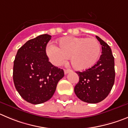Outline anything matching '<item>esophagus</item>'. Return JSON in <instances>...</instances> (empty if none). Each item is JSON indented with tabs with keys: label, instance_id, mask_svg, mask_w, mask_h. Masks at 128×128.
I'll use <instances>...</instances> for the list:
<instances>
[{
	"label": "esophagus",
	"instance_id": "esophagus-1",
	"mask_svg": "<svg viewBox=\"0 0 128 128\" xmlns=\"http://www.w3.org/2000/svg\"><path fill=\"white\" fill-rule=\"evenodd\" d=\"M70 71H71L70 70H64V74H67L69 73Z\"/></svg>",
	"mask_w": 128,
	"mask_h": 128
}]
</instances>
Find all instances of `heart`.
<instances>
[{"label": "heart", "mask_w": 128, "mask_h": 128, "mask_svg": "<svg viewBox=\"0 0 128 128\" xmlns=\"http://www.w3.org/2000/svg\"><path fill=\"white\" fill-rule=\"evenodd\" d=\"M58 48L54 45L47 48L50 61L58 66L70 57L71 65L78 71L92 68L97 62L101 51L100 43L95 38L67 36L58 40Z\"/></svg>", "instance_id": "heart-1"}]
</instances>
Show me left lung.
Listing matches in <instances>:
<instances>
[{
  "instance_id": "8db88e82",
  "label": "left lung",
  "mask_w": 128,
  "mask_h": 128,
  "mask_svg": "<svg viewBox=\"0 0 128 128\" xmlns=\"http://www.w3.org/2000/svg\"><path fill=\"white\" fill-rule=\"evenodd\" d=\"M102 45V54L97 62L83 72L76 71L79 82L74 87L76 96L83 102L96 104L104 100L112 88L115 80L114 58L111 48L96 36Z\"/></svg>"
}]
</instances>
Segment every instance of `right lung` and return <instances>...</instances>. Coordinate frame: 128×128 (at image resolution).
<instances>
[{
	"mask_svg": "<svg viewBox=\"0 0 128 128\" xmlns=\"http://www.w3.org/2000/svg\"><path fill=\"white\" fill-rule=\"evenodd\" d=\"M47 34L28 40L18 50L14 61L13 80L21 97L32 104L50 99L58 81L64 76L63 70L48 61L46 46L51 39Z\"/></svg>",
	"mask_w": 128,
	"mask_h": 128,
	"instance_id": "right-lung-1",
	"label": "right lung"
}]
</instances>
